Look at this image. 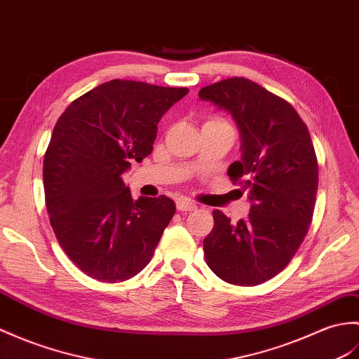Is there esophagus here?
<instances>
[{
	"mask_svg": "<svg viewBox=\"0 0 359 359\" xmlns=\"http://www.w3.org/2000/svg\"><path fill=\"white\" fill-rule=\"evenodd\" d=\"M176 206L179 211H194L197 208V205L194 202H191L189 198H179Z\"/></svg>",
	"mask_w": 359,
	"mask_h": 359,
	"instance_id": "esophagus-1",
	"label": "esophagus"
}]
</instances>
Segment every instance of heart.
<instances>
[{
  "mask_svg": "<svg viewBox=\"0 0 359 359\" xmlns=\"http://www.w3.org/2000/svg\"><path fill=\"white\" fill-rule=\"evenodd\" d=\"M203 125H222V127H229L226 122L220 118H215V116H212V118H208Z\"/></svg>",
  "mask_w": 359,
  "mask_h": 359,
  "instance_id": "heart-1",
  "label": "heart"
}]
</instances>
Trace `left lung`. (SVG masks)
I'll return each mask as SVG.
<instances>
[{
  "label": "left lung",
  "mask_w": 359,
  "mask_h": 359,
  "mask_svg": "<svg viewBox=\"0 0 359 359\" xmlns=\"http://www.w3.org/2000/svg\"><path fill=\"white\" fill-rule=\"evenodd\" d=\"M236 121L241 159L228 176L248 191L251 212L231 223L214 210L203 240L205 260L223 281L257 286L286 268L312 222L318 162L306 123L285 99L245 78H229L198 91Z\"/></svg>",
  "instance_id": "8db88e82"
}]
</instances>
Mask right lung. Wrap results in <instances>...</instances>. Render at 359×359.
<instances>
[{
    "label": "right lung",
    "mask_w": 359,
    "mask_h": 359,
    "mask_svg": "<svg viewBox=\"0 0 359 359\" xmlns=\"http://www.w3.org/2000/svg\"><path fill=\"white\" fill-rule=\"evenodd\" d=\"M188 88L113 79L74 99L44 156L46 206L64 252L88 277L118 283L153 258L176 205L131 197L122 174L151 154L157 123Z\"/></svg>",
    "instance_id": "right-lung-1"
}]
</instances>
